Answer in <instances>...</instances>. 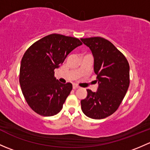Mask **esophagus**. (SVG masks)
<instances>
[{
    "label": "esophagus",
    "instance_id": "1",
    "mask_svg": "<svg viewBox=\"0 0 150 150\" xmlns=\"http://www.w3.org/2000/svg\"><path fill=\"white\" fill-rule=\"evenodd\" d=\"M72 88H73L74 90H75V89L78 88H79V86H77V85H73V86H72Z\"/></svg>",
    "mask_w": 150,
    "mask_h": 150
}]
</instances>
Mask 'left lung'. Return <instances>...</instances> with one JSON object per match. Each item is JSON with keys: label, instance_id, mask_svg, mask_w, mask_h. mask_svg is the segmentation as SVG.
<instances>
[{"label": "left lung", "instance_id": "left-lung-1", "mask_svg": "<svg viewBox=\"0 0 150 150\" xmlns=\"http://www.w3.org/2000/svg\"><path fill=\"white\" fill-rule=\"evenodd\" d=\"M81 40L91 50L99 83L96 92L87 89V96L81 102V109L91 118H105L118 109L126 94L130 83L129 64L125 56L104 38Z\"/></svg>", "mask_w": 150, "mask_h": 150}]
</instances>
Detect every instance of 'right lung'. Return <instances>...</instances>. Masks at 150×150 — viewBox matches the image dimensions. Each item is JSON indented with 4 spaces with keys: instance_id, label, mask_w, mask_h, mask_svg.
Listing matches in <instances>:
<instances>
[{
    "instance_id": "1",
    "label": "right lung",
    "mask_w": 150,
    "mask_h": 150,
    "mask_svg": "<svg viewBox=\"0 0 150 150\" xmlns=\"http://www.w3.org/2000/svg\"><path fill=\"white\" fill-rule=\"evenodd\" d=\"M81 45L76 38L54 33L36 41L24 54L19 83L27 103L40 115L53 116L62 109L72 85L56 80L54 69Z\"/></svg>"
}]
</instances>
